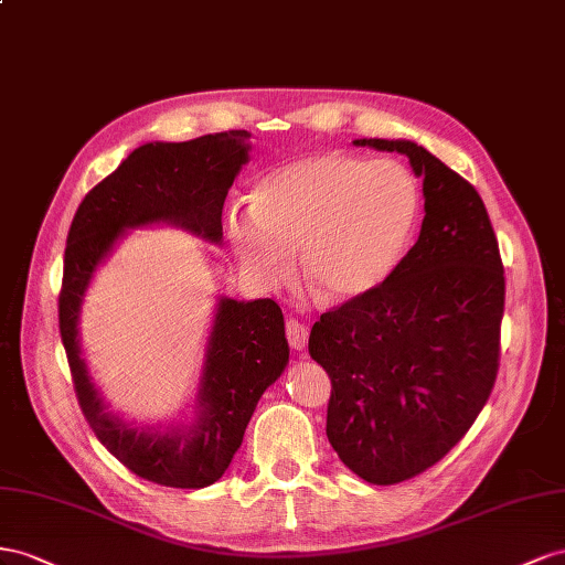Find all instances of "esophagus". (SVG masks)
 Instances as JSON below:
<instances>
[{
  "label": "esophagus",
  "mask_w": 565,
  "mask_h": 565,
  "mask_svg": "<svg viewBox=\"0 0 565 565\" xmlns=\"http://www.w3.org/2000/svg\"><path fill=\"white\" fill-rule=\"evenodd\" d=\"M286 338L294 350H305V345H308V327H302L296 319H288L286 321Z\"/></svg>",
  "instance_id": "obj_1"
}]
</instances>
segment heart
Wrapping results in <instances>:
<instances>
[{"mask_svg":"<svg viewBox=\"0 0 565 565\" xmlns=\"http://www.w3.org/2000/svg\"><path fill=\"white\" fill-rule=\"evenodd\" d=\"M418 217V184L397 160L319 151L271 170L250 207H232L227 236L265 288L302 277L327 302H352L388 281Z\"/></svg>","mask_w":565,"mask_h":565,"instance_id":"obj_1","label":"heart"}]
</instances>
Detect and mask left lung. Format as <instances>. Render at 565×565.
<instances>
[{
	"instance_id": "1",
	"label": "left lung",
	"mask_w": 565,
	"mask_h": 565,
	"mask_svg": "<svg viewBox=\"0 0 565 565\" xmlns=\"http://www.w3.org/2000/svg\"><path fill=\"white\" fill-rule=\"evenodd\" d=\"M397 151L424 180L418 241L374 294L324 312L310 354L327 369V435L352 473L395 486L438 463L492 393L504 267L486 203L407 139H354Z\"/></svg>"
}]
</instances>
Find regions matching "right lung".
Here are the masks:
<instances>
[{
  "instance_id": "1",
  "label": "right lung",
  "mask_w": 565,
  "mask_h": 565,
  "mask_svg": "<svg viewBox=\"0 0 565 565\" xmlns=\"http://www.w3.org/2000/svg\"><path fill=\"white\" fill-rule=\"evenodd\" d=\"M248 139L246 130H230L180 143H143L87 193L66 241L58 329L79 407L113 457L166 488H207L227 471L257 399L288 364L281 308L271 298H217L193 418L166 428L137 426L108 409L79 348V310L96 269L127 230L172 224L222 244V205L248 163Z\"/></svg>"
}]
</instances>
